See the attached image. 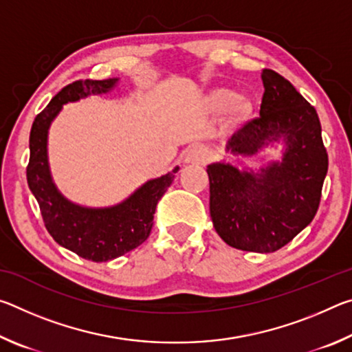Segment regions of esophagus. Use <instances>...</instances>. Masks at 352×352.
Segmentation results:
<instances>
[{
	"instance_id": "1",
	"label": "esophagus",
	"mask_w": 352,
	"mask_h": 352,
	"mask_svg": "<svg viewBox=\"0 0 352 352\" xmlns=\"http://www.w3.org/2000/svg\"><path fill=\"white\" fill-rule=\"evenodd\" d=\"M208 157H210V155H208V151L204 146H192L186 152V155H184V162L192 164H201L206 162Z\"/></svg>"
}]
</instances>
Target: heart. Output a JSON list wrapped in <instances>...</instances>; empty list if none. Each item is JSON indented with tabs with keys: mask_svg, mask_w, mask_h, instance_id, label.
Wrapping results in <instances>:
<instances>
[{
	"mask_svg": "<svg viewBox=\"0 0 352 352\" xmlns=\"http://www.w3.org/2000/svg\"><path fill=\"white\" fill-rule=\"evenodd\" d=\"M237 96L230 90H216L211 94V105L216 109H226L231 104L236 102Z\"/></svg>",
	"mask_w": 352,
	"mask_h": 352,
	"instance_id": "1",
	"label": "heart"
}]
</instances>
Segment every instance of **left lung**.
<instances>
[{
  "instance_id": "8db88e82",
  "label": "left lung",
  "mask_w": 352,
  "mask_h": 352,
  "mask_svg": "<svg viewBox=\"0 0 352 352\" xmlns=\"http://www.w3.org/2000/svg\"><path fill=\"white\" fill-rule=\"evenodd\" d=\"M259 116L242 124L226 151L253 157L270 142H284L281 162L239 170L208 166L210 212L217 234L243 252L273 253L312 222L327 174V152L317 110L273 69H262Z\"/></svg>"
}]
</instances>
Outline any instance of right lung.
I'll use <instances>...</instances> for the list:
<instances>
[{"mask_svg":"<svg viewBox=\"0 0 352 352\" xmlns=\"http://www.w3.org/2000/svg\"><path fill=\"white\" fill-rule=\"evenodd\" d=\"M118 79L76 80L63 87L46 109L34 119L29 135V189L37 199L47 233L58 245L80 258L107 262L129 253L151 234L158 200L174 182L178 166L168 174L148 180L122 204L110 208H85L58 192L47 164V130L63 104L76 102L90 94L110 91Z\"/></svg>","mask_w":352,"mask_h":352,"instance_id":"add662e5","label":"right lung"}]
</instances>
